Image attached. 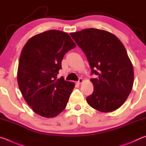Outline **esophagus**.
<instances>
[{
	"mask_svg": "<svg viewBox=\"0 0 146 146\" xmlns=\"http://www.w3.org/2000/svg\"><path fill=\"white\" fill-rule=\"evenodd\" d=\"M83 82V79L82 78H80V79H79V80L78 81V84H81V83H82Z\"/></svg>",
	"mask_w": 146,
	"mask_h": 146,
	"instance_id": "34e87169",
	"label": "esophagus"
}]
</instances>
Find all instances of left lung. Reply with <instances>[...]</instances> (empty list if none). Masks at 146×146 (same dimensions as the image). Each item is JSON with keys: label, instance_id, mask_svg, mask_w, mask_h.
I'll list each match as a JSON object with an SVG mask.
<instances>
[{"label": "left lung", "instance_id": "1", "mask_svg": "<svg viewBox=\"0 0 146 146\" xmlns=\"http://www.w3.org/2000/svg\"><path fill=\"white\" fill-rule=\"evenodd\" d=\"M88 61L94 85L88 104L99 111L111 112L120 108L132 90L134 72L124 45L106 31L90 28L70 33Z\"/></svg>", "mask_w": 146, "mask_h": 146}]
</instances>
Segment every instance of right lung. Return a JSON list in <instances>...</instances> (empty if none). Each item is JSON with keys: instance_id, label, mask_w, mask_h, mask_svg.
Instances as JSON below:
<instances>
[{"instance_id": "1", "label": "right lung", "mask_w": 146, "mask_h": 146, "mask_svg": "<svg viewBox=\"0 0 146 146\" xmlns=\"http://www.w3.org/2000/svg\"><path fill=\"white\" fill-rule=\"evenodd\" d=\"M75 47L67 33L50 30L31 38L22 48L18 84L25 101L39 115L52 118L66 108L75 85L57 76L64 56Z\"/></svg>"}]
</instances>
